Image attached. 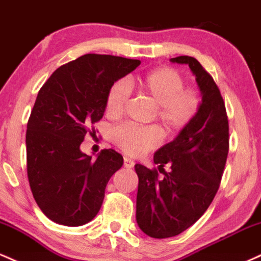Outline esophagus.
<instances>
[{"instance_id": "esophagus-1", "label": "esophagus", "mask_w": 261, "mask_h": 261, "mask_svg": "<svg viewBox=\"0 0 261 261\" xmlns=\"http://www.w3.org/2000/svg\"><path fill=\"white\" fill-rule=\"evenodd\" d=\"M134 161L130 160L128 157H124V167L127 169H131L134 167Z\"/></svg>"}]
</instances>
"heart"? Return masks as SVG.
<instances>
[{"mask_svg":"<svg viewBox=\"0 0 261 261\" xmlns=\"http://www.w3.org/2000/svg\"><path fill=\"white\" fill-rule=\"evenodd\" d=\"M135 83V82H130ZM141 92L157 104L155 116L164 130L176 133L187 127L200 109L199 92L185 87L182 74L172 67H160L136 82ZM130 86L120 80L109 87L106 98V112L109 116H119L126 107ZM112 141L131 155H141L160 143L161 134L154 126H137L125 122L110 133Z\"/></svg>","mask_w":261,"mask_h":261,"instance_id":"1","label":"heart"}]
</instances>
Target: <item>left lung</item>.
Listing matches in <instances>:
<instances>
[{"instance_id": "8db88e82", "label": "left lung", "mask_w": 261, "mask_h": 261, "mask_svg": "<svg viewBox=\"0 0 261 261\" xmlns=\"http://www.w3.org/2000/svg\"><path fill=\"white\" fill-rule=\"evenodd\" d=\"M170 61L189 65L201 92V104L194 120L154 153L158 169L135 166L137 224L158 239L180 234L205 214L220 187L229 147L226 107L214 79L191 56ZM166 165L169 171L163 168Z\"/></svg>"}]
</instances>
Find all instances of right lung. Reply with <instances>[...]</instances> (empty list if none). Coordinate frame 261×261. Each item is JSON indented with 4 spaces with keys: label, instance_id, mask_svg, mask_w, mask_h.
Wrapping results in <instances>:
<instances>
[{
    "label": "right lung",
    "instance_id": "right-lung-1",
    "mask_svg": "<svg viewBox=\"0 0 261 261\" xmlns=\"http://www.w3.org/2000/svg\"><path fill=\"white\" fill-rule=\"evenodd\" d=\"M140 64L87 54L59 67L39 91L27 125V172L35 201L54 222L82 226L99 212L124 160L112 148L92 160L80 146L103 118L109 87Z\"/></svg>",
    "mask_w": 261,
    "mask_h": 261
}]
</instances>
